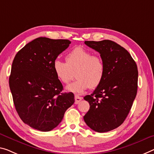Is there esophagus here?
Instances as JSON below:
<instances>
[{
	"label": "esophagus",
	"mask_w": 154,
	"mask_h": 154,
	"mask_svg": "<svg viewBox=\"0 0 154 154\" xmlns=\"http://www.w3.org/2000/svg\"><path fill=\"white\" fill-rule=\"evenodd\" d=\"M82 100V97H80L78 95L75 96V104H79Z\"/></svg>",
	"instance_id": "34e87169"
}]
</instances>
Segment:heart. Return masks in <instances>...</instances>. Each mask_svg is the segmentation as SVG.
Listing matches in <instances>:
<instances>
[{
	"mask_svg": "<svg viewBox=\"0 0 154 154\" xmlns=\"http://www.w3.org/2000/svg\"><path fill=\"white\" fill-rule=\"evenodd\" d=\"M66 63L55 59L52 69L57 79L63 83H67L75 72L77 80L67 87L69 91L80 94L88 88L94 89L101 84L105 72L103 59L93 56L90 51L82 47H76L65 56Z\"/></svg>",
	"mask_w": 154,
	"mask_h": 154,
	"instance_id": "b5f03b06",
	"label": "heart"
}]
</instances>
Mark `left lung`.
Returning <instances> with one entry per match:
<instances>
[{
    "label": "left lung",
    "instance_id": "obj_1",
    "mask_svg": "<svg viewBox=\"0 0 154 154\" xmlns=\"http://www.w3.org/2000/svg\"><path fill=\"white\" fill-rule=\"evenodd\" d=\"M100 53L105 66L101 84L84 99L90 107L84 120L94 131L104 133L121 125L136 96L138 68L130 54L116 42L104 40L85 41Z\"/></svg>",
    "mask_w": 154,
    "mask_h": 154
}]
</instances>
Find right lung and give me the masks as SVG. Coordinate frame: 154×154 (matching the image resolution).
Listing matches in <instances>:
<instances>
[{
  "label": "right lung",
  "instance_id": "add662e5",
  "mask_svg": "<svg viewBox=\"0 0 154 154\" xmlns=\"http://www.w3.org/2000/svg\"><path fill=\"white\" fill-rule=\"evenodd\" d=\"M70 43L69 40L37 38L14 57L9 79L14 106L21 120L35 129L52 130L74 103L72 92L62 93L63 85L52 69L53 61Z\"/></svg>",
  "mask_w": 154,
  "mask_h": 154
}]
</instances>
